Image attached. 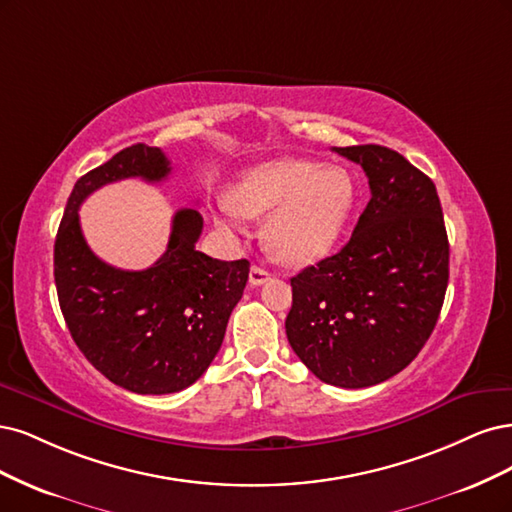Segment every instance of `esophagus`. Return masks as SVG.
I'll list each match as a JSON object with an SVG mask.
<instances>
[{
  "mask_svg": "<svg viewBox=\"0 0 512 512\" xmlns=\"http://www.w3.org/2000/svg\"><path fill=\"white\" fill-rule=\"evenodd\" d=\"M270 276H272V274H270L266 268L253 266L251 272H249V283H251L253 287H259V285H263V283H268Z\"/></svg>",
  "mask_w": 512,
  "mask_h": 512,
  "instance_id": "esophagus-1",
  "label": "esophagus"
}]
</instances>
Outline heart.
<instances>
[{
  "label": "heart",
  "instance_id": "1",
  "mask_svg": "<svg viewBox=\"0 0 512 512\" xmlns=\"http://www.w3.org/2000/svg\"><path fill=\"white\" fill-rule=\"evenodd\" d=\"M357 204L355 176L344 166L283 157L246 170L232 191V206L246 217L270 219L263 227L268 251L306 266L334 249Z\"/></svg>",
  "mask_w": 512,
  "mask_h": 512
}]
</instances>
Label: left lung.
<instances>
[{"instance_id": "1", "label": "left lung", "mask_w": 512, "mask_h": 512, "mask_svg": "<svg viewBox=\"0 0 512 512\" xmlns=\"http://www.w3.org/2000/svg\"><path fill=\"white\" fill-rule=\"evenodd\" d=\"M368 176L370 202L342 249L291 278V349L319 381L372 387L402 372L432 336L449 285L436 187L387 146H334Z\"/></svg>"}]
</instances>
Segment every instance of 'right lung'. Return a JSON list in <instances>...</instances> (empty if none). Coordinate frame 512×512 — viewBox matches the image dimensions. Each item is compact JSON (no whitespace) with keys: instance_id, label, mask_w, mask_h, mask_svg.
Listing matches in <instances>:
<instances>
[{"instance_id":"add662e5","label":"right lung","mask_w":512,"mask_h":512,"mask_svg":"<svg viewBox=\"0 0 512 512\" xmlns=\"http://www.w3.org/2000/svg\"><path fill=\"white\" fill-rule=\"evenodd\" d=\"M170 172L161 148H123L76 180L55 240L59 306L76 346L108 381L140 395L183 391L206 372L251 268L195 251L204 227L195 208L174 214L168 249L146 270L112 268L89 249L78 208L93 191L123 178L161 183Z\"/></svg>"}]
</instances>
